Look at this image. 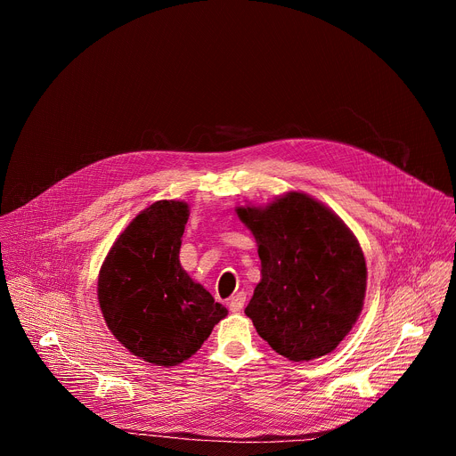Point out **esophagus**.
I'll return each mask as SVG.
<instances>
[{
  "instance_id": "1",
  "label": "esophagus",
  "mask_w": 456,
  "mask_h": 456,
  "mask_svg": "<svg viewBox=\"0 0 456 456\" xmlns=\"http://www.w3.org/2000/svg\"><path fill=\"white\" fill-rule=\"evenodd\" d=\"M245 305V292H236L231 299H229V310L231 312H241Z\"/></svg>"
}]
</instances>
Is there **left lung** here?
<instances>
[{
    "mask_svg": "<svg viewBox=\"0 0 456 456\" xmlns=\"http://www.w3.org/2000/svg\"><path fill=\"white\" fill-rule=\"evenodd\" d=\"M262 281L245 308L256 332L290 361L327 355L348 336L366 294V262L345 222L305 192L245 206Z\"/></svg>",
    "mask_w": 456,
    "mask_h": 456,
    "instance_id": "obj_1",
    "label": "left lung"
}]
</instances>
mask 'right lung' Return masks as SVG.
<instances>
[{"instance_id":"1","label":"right lung","mask_w":456,"mask_h":456,"mask_svg":"<svg viewBox=\"0 0 456 456\" xmlns=\"http://www.w3.org/2000/svg\"><path fill=\"white\" fill-rule=\"evenodd\" d=\"M189 206L159 200L111 245L97 297L111 334L139 359L176 366L197 354L227 308L180 265Z\"/></svg>"}]
</instances>
